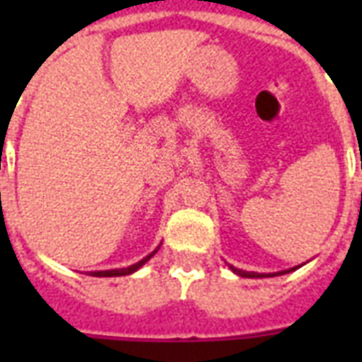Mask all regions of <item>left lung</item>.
I'll use <instances>...</instances> for the list:
<instances>
[{
  "mask_svg": "<svg viewBox=\"0 0 362 362\" xmlns=\"http://www.w3.org/2000/svg\"><path fill=\"white\" fill-rule=\"evenodd\" d=\"M230 269H233V272L236 273V275H240V277H266V273H254V272H243V269H236V267H230ZM273 275H275V273H273ZM281 275V273H279Z\"/></svg>",
  "mask_w": 362,
  "mask_h": 362,
  "instance_id": "8db88e82",
  "label": "left lung"
}]
</instances>
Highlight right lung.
I'll return each instance as SVG.
<instances>
[{"label":"right lung","instance_id":"1","mask_svg":"<svg viewBox=\"0 0 362 362\" xmlns=\"http://www.w3.org/2000/svg\"><path fill=\"white\" fill-rule=\"evenodd\" d=\"M157 252V250H155ZM155 252L151 254V256H147V258H143L141 262H137V264H134V266H129V267H122V269H110V272H95V273H90V275H95V277H119V275H129V273H134L137 272L139 267L147 262V259H151L153 256H155Z\"/></svg>","mask_w":362,"mask_h":362}]
</instances>
